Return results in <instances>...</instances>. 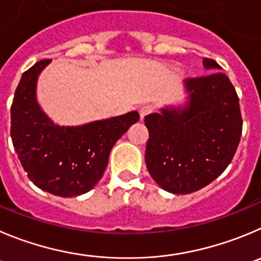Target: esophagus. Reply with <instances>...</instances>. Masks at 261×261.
<instances>
[{"mask_svg": "<svg viewBox=\"0 0 261 261\" xmlns=\"http://www.w3.org/2000/svg\"><path fill=\"white\" fill-rule=\"evenodd\" d=\"M153 112V107L152 106H143L142 108L139 109V114H140V118H144L145 116H147V114H149V113H152Z\"/></svg>", "mask_w": 261, "mask_h": 261, "instance_id": "1", "label": "esophagus"}]
</instances>
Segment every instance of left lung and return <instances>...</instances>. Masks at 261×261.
I'll return each mask as SVG.
<instances>
[{"label": "left lung", "instance_id": "1", "mask_svg": "<svg viewBox=\"0 0 261 261\" xmlns=\"http://www.w3.org/2000/svg\"><path fill=\"white\" fill-rule=\"evenodd\" d=\"M203 67L221 68L207 58ZM184 87V106L165 107L144 118L147 169L161 188L174 194L193 193L223 174L242 135L240 99L224 73L187 79Z\"/></svg>", "mask_w": 261, "mask_h": 261}]
</instances>
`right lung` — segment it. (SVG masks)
<instances>
[{
	"label": "right lung",
	"instance_id": "add662e5",
	"mask_svg": "<svg viewBox=\"0 0 261 261\" xmlns=\"http://www.w3.org/2000/svg\"><path fill=\"white\" fill-rule=\"evenodd\" d=\"M50 62L21 75L11 104V139L36 187L54 196H81L101 179L113 145L140 117L133 111L81 126L54 123L37 101L38 75Z\"/></svg>",
	"mask_w": 261,
	"mask_h": 261
}]
</instances>
